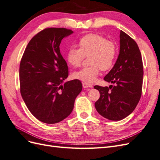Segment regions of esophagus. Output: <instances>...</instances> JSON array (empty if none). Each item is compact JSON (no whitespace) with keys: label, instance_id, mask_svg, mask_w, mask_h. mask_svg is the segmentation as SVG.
I'll list each match as a JSON object with an SVG mask.
<instances>
[{"label":"esophagus","instance_id":"esophagus-1","mask_svg":"<svg viewBox=\"0 0 160 160\" xmlns=\"http://www.w3.org/2000/svg\"><path fill=\"white\" fill-rule=\"evenodd\" d=\"M83 87L84 88H92V87H93V85L83 82Z\"/></svg>","mask_w":160,"mask_h":160}]
</instances>
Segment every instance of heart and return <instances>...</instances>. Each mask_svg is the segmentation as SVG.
<instances>
[{"label":"heart","instance_id":"b5f03b06","mask_svg":"<svg viewBox=\"0 0 160 160\" xmlns=\"http://www.w3.org/2000/svg\"><path fill=\"white\" fill-rule=\"evenodd\" d=\"M79 49L71 47L67 51L66 59L72 67H79L88 57L89 67L75 72L72 77L87 83H92L103 71L112 68L117 57V47L115 43L98 34H88L79 41Z\"/></svg>","mask_w":160,"mask_h":160}]
</instances>
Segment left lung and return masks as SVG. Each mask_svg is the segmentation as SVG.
I'll use <instances>...</instances> for the list:
<instances>
[{"label":"left lung","instance_id":"obj_1","mask_svg":"<svg viewBox=\"0 0 160 160\" xmlns=\"http://www.w3.org/2000/svg\"><path fill=\"white\" fill-rule=\"evenodd\" d=\"M120 50L113 67L104 80L114 86H94L100 93L95 103L98 112L111 121H119L132 113L142 93L143 62L138 45L132 37L120 31Z\"/></svg>","mask_w":160,"mask_h":160}]
</instances>
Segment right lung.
<instances>
[{
    "mask_svg": "<svg viewBox=\"0 0 160 160\" xmlns=\"http://www.w3.org/2000/svg\"><path fill=\"white\" fill-rule=\"evenodd\" d=\"M72 33L65 28H46L31 38L21 58V96L30 112L43 123L55 124L68 117L82 90L78 79L63 83L69 71L59 45Z\"/></svg>",
    "mask_w": 160,
    "mask_h": 160,
    "instance_id": "1",
    "label": "right lung"
}]
</instances>
